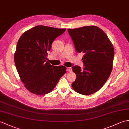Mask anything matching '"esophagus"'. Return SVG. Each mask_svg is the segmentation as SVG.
I'll list each match as a JSON object with an SVG mask.
<instances>
[{
    "label": "esophagus",
    "instance_id": "34e87169",
    "mask_svg": "<svg viewBox=\"0 0 129 129\" xmlns=\"http://www.w3.org/2000/svg\"><path fill=\"white\" fill-rule=\"evenodd\" d=\"M67 72H72V68H71V67H67Z\"/></svg>",
    "mask_w": 129,
    "mask_h": 129
}]
</instances>
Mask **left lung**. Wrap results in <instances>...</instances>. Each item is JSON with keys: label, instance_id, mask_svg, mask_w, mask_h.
Wrapping results in <instances>:
<instances>
[{"label": "left lung", "instance_id": "left-lung-1", "mask_svg": "<svg viewBox=\"0 0 129 129\" xmlns=\"http://www.w3.org/2000/svg\"><path fill=\"white\" fill-rule=\"evenodd\" d=\"M77 53L84 54L83 70L78 65L72 67L76 78L72 85L76 92L91 95L106 83L113 69V45L105 33L98 26H86L68 29Z\"/></svg>", "mask_w": 129, "mask_h": 129}]
</instances>
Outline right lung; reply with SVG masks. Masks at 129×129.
I'll return each mask as SVG.
<instances>
[{"instance_id": "right-lung-1", "label": "right lung", "mask_w": 129, "mask_h": 129, "mask_svg": "<svg viewBox=\"0 0 129 129\" xmlns=\"http://www.w3.org/2000/svg\"><path fill=\"white\" fill-rule=\"evenodd\" d=\"M65 30L38 25L19 38L14 54L15 67L24 86L33 94L43 95L50 92L66 73L65 67L53 66L46 61L53 41Z\"/></svg>"}]
</instances>
